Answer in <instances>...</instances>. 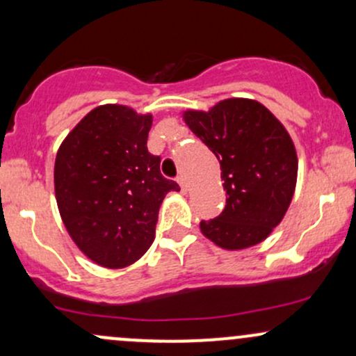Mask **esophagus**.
I'll use <instances>...</instances> for the list:
<instances>
[{"instance_id": "34e87169", "label": "esophagus", "mask_w": 356, "mask_h": 356, "mask_svg": "<svg viewBox=\"0 0 356 356\" xmlns=\"http://www.w3.org/2000/svg\"><path fill=\"white\" fill-rule=\"evenodd\" d=\"M177 182H179V186H181V189H182V192H187V181H186V177H184V175H179L177 177Z\"/></svg>"}]
</instances>
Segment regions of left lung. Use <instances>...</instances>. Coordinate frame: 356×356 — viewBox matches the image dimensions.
I'll use <instances>...</instances> for the list:
<instances>
[{"label":"left lung","mask_w":356,"mask_h":356,"mask_svg":"<svg viewBox=\"0 0 356 356\" xmlns=\"http://www.w3.org/2000/svg\"><path fill=\"white\" fill-rule=\"evenodd\" d=\"M184 120L219 159L226 207L201 220L206 238L224 249L261 243L284 218L295 194V144L277 118L256 100L227 99Z\"/></svg>","instance_id":"left-lung-1"}]
</instances>
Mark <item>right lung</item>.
Masks as SVG:
<instances>
[{"instance_id": "1", "label": "right lung", "mask_w": 356, "mask_h": 356, "mask_svg": "<svg viewBox=\"0 0 356 356\" xmlns=\"http://www.w3.org/2000/svg\"><path fill=\"white\" fill-rule=\"evenodd\" d=\"M152 115L125 105H102L60 145L55 194L76 246L104 268H125L154 243L159 207L177 182L161 174L147 149Z\"/></svg>"}]
</instances>
